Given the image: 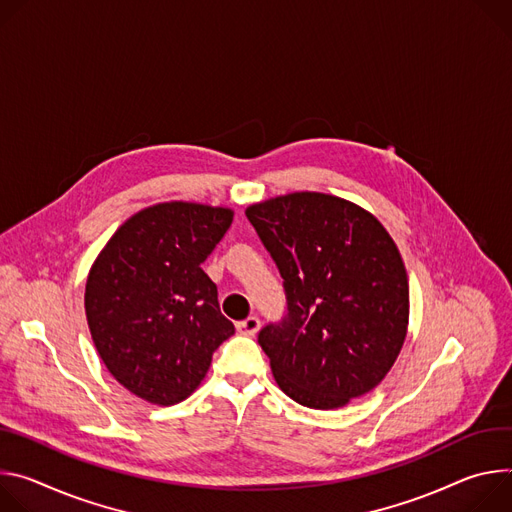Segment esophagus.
<instances>
[{"label": "esophagus", "instance_id": "obj_1", "mask_svg": "<svg viewBox=\"0 0 512 512\" xmlns=\"http://www.w3.org/2000/svg\"><path fill=\"white\" fill-rule=\"evenodd\" d=\"M260 329V319L256 315H250L244 321H238V331L244 335H254Z\"/></svg>", "mask_w": 512, "mask_h": 512}]
</instances>
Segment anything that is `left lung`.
<instances>
[{
    "mask_svg": "<svg viewBox=\"0 0 512 512\" xmlns=\"http://www.w3.org/2000/svg\"><path fill=\"white\" fill-rule=\"evenodd\" d=\"M287 295L258 333L280 390L309 409L370 392L407 337L409 280L382 223L352 201L291 193L246 209Z\"/></svg>",
    "mask_w": 512,
    "mask_h": 512,
    "instance_id": "obj_1",
    "label": "left lung"
}]
</instances>
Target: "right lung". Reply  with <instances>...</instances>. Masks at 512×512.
Here are the masks:
<instances>
[{"instance_id":"obj_1","label":"right lung","mask_w":512,"mask_h":512,"mask_svg":"<svg viewBox=\"0 0 512 512\" xmlns=\"http://www.w3.org/2000/svg\"><path fill=\"white\" fill-rule=\"evenodd\" d=\"M232 219V209L187 201L146 207L111 236L89 270L93 344L109 374L148 403L185 401L236 331L201 268Z\"/></svg>"}]
</instances>
